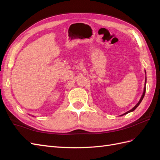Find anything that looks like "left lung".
<instances>
[{
    "instance_id": "1",
    "label": "left lung",
    "mask_w": 160,
    "mask_h": 160,
    "mask_svg": "<svg viewBox=\"0 0 160 160\" xmlns=\"http://www.w3.org/2000/svg\"><path fill=\"white\" fill-rule=\"evenodd\" d=\"M146 83H145V88H144V91H143V95H142V98H141V99H140V100L139 101V102L136 104V105L135 106V107L133 108V109H132L131 110H129V111H128V112H126V113H125L124 114H123L122 115H125V114H127V113H129V112H131V111H134L135 109H136L138 107V105L140 104V103L142 102V101L143 100V98H144V95H145V93H146Z\"/></svg>"
}]
</instances>
